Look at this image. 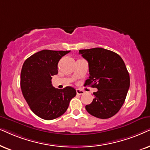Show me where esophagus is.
<instances>
[{"label":"esophagus","mask_w":150,"mask_h":150,"mask_svg":"<svg viewBox=\"0 0 150 150\" xmlns=\"http://www.w3.org/2000/svg\"><path fill=\"white\" fill-rule=\"evenodd\" d=\"M76 92H77V94L78 95H83V93H84V91H82V90H80V89H77L76 90Z\"/></svg>","instance_id":"obj_1"}]
</instances>
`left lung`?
Returning a JSON list of instances; mask_svg holds the SVG:
<instances>
[{"label":"left lung","instance_id":"8db88e82","mask_svg":"<svg viewBox=\"0 0 150 150\" xmlns=\"http://www.w3.org/2000/svg\"><path fill=\"white\" fill-rule=\"evenodd\" d=\"M79 53L88 62L90 75L84 86L98 90L86 109L97 118H110L122 107L129 88L124 62L117 53L103 48L79 50Z\"/></svg>","mask_w":150,"mask_h":150}]
</instances>
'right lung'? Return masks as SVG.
Here are the masks:
<instances>
[{"label":"right lung","instance_id":"obj_1","mask_svg":"<svg viewBox=\"0 0 150 150\" xmlns=\"http://www.w3.org/2000/svg\"><path fill=\"white\" fill-rule=\"evenodd\" d=\"M69 52L42 50L30 56L23 65L22 93L32 112L45 120H52L62 115L70 101L77 94L73 87L58 89L51 83L52 76L58 73L59 59Z\"/></svg>","mask_w":150,"mask_h":150}]
</instances>
